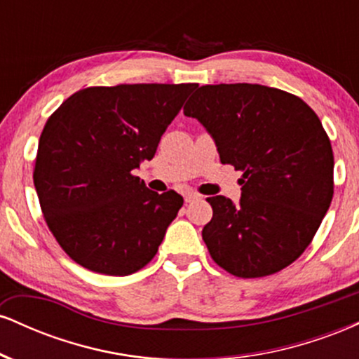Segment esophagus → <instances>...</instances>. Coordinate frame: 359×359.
Instances as JSON below:
<instances>
[{
  "label": "esophagus",
  "mask_w": 359,
  "mask_h": 359,
  "mask_svg": "<svg viewBox=\"0 0 359 359\" xmlns=\"http://www.w3.org/2000/svg\"><path fill=\"white\" fill-rule=\"evenodd\" d=\"M184 199H185V203H192V201L201 199V196H199V194H196V192H187L184 196Z\"/></svg>",
  "instance_id": "esophagus-1"
}]
</instances>
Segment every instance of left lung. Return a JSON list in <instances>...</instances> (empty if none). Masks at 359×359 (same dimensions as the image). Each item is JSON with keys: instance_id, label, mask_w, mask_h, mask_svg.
I'll return each mask as SVG.
<instances>
[{"instance_id": "left-lung-1", "label": "left lung", "mask_w": 359, "mask_h": 359, "mask_svg": "<svg viewBox=\"0 0 359 359\" xmlns=\"http://www.w3.org/2000/svg\"><path fill=\"white\" fill-rule=\"evenodd\" d=\"M184 114L208 130L221 163L243 172L240 204L208 197L203 240L214 262L241 278L294 263L334 194V155L317 114L294 94L245 82L203 86Z\"/></svg>"}]
</instances>
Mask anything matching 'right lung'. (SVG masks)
I'll return each mask as SVG.
<instances>
[{"label":"right lung","instance_id":"add662e5","mask_svg":"<svg viewBox=\"0 0 359 359\" xmlns=\"http://www.w3.org/2000/svg\"><path fill=\"white\" fill-rule=\"evenodd\" d=\"M197 84H119L67 97L45 123L34 184L48 229L74 262L125 277L150 263L184 199L156 194L135 168Z\"/></svg>","mask_w":359,"mask_h":359}]
</instances>
